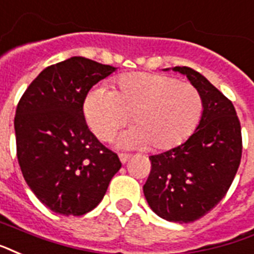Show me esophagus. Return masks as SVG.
<instances>
[{
  "label": "esophagus",
  "instance_id": "34e87169",
  "mask_svg": "<svg viewBox=\"0 0 254 254\" xmlns=\"http://www.w3.org/2000/svg\"><path fill=\"white\" fill-rule=\"evenodd\" d=\"M120 160H121V162L123 164H125V162L129 161V158L131 157V154H129V153H120Z\"/></svg>",
  "mask_w": 254,
  "mask_h": 254
}]
</instances>
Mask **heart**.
Returning <instances> with one entry per match:
<instances>
[{"label":"heart","mask_w":254,"mask_h":254,"mask_svg":"<svg viewBox=\"0 0 254 254\" xmlns=\"http://www.w3.org/2000/svg\"><path fill=\"white\" fill-rule=\"evenodd\" d=\"M204 98L189 82L157 73H127L116 80V92L96 88L85 100V116L93 133L108 141L129 121L124 145L169 150L184 144L200 125Z\"/></svg>","instance_id":"1"}]
</instances>
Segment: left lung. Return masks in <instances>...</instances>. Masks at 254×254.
Masks as SVG:
<instances>
[{"instance_id":"1","label":"left lung","mask_w":254,"mask_h":254,"mask_svg":"<svg viewBox=\"0 0 254 254\" xmlns=\"http://www.w3.org/2000/svg\"><path fill=\"white\" fill-rule=\"evenodd\" d=\"M204 98V116L184 144L150 156L144 185L153 212L168 221L188 224L210 212L225 197L243 154L241 125L232 101L204 75L176 66Z\"/></svg>"}]
</instances>
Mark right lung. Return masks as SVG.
<instances>
[{
	"label": "right lung",
	"instance_id": "1",
	"mask_svg": "<svg viewBox=\"0 0 254 254\" xmlns=\"http://www.w3.org/2000/svg\"><path fill=\"white\" fill-rule=\"evenodd\" d=\"M114 70L71 57L44 69L17 105L15 145L22 176L37 198L58 214L93 210L121 168L117 153L97 140L84 117L89 90Z\"/></svg>",
	"mask_w": 254,
	"mask_h": 254
}]
</instances>
